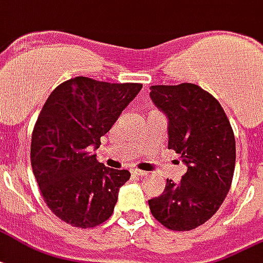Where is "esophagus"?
<instances>
[{
  "instance_id": "esophagus-1",
  "label": "esophagus",
  "mask_w": 263,
  "mask_h": 263,
  "mask_svg": "<svg viewBox=\"0 0 263 263\" xmlns=\"http://www.w3.org/2000/svg\"><path fill=\"white\" fill-rule=\"evenodd\" d=\"M131 173L134 174V176H137V177H143L147 174L146 171H142V170H132Z\"/></svg>"
}]
</instances>
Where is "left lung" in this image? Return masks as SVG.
<instances>
[{
	"label": "left lung",
	"mask_w": 263,
	"mask_h": 263,
	"mask_svg": "<svg viewBox=\"0 0 263 263\" xmlns=\"http://www.w3.org/2000/svg\"><path fill=\"white\" fill-rule=\"evenodd\" d=\"M151 99L168 118V149L180 155L186 173L178 184L167 180L149 208L167 229L194 230L215 215L230 190L234 132L220 103L198 85L151 86Z\"/></svg>",
	"instance_id": "obj_1"
}]
</instances>
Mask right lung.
Listing matches in <instances>:
<instances>
[{
  "label": "right lung",
  "mask_w": 263,
  "mask_h": 263,
  "mask_svg": "<svg viewBox=\"0 0 263 263\" xmlns=\"http://www.w3.org/2000/svg\"><path fill=\"white\" fill-rule=\"evenodd\" d=\"M141 83L77 77L58 85L34 124L30 161L44 202L62 221L89 229L114 212L129 171L99 163L92 149L134 100Z\"/></svg>",
  "instance_id": "right-lung-1"
}]
</instances>
